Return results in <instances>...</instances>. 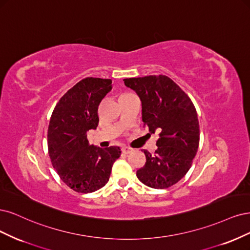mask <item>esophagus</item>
<instances>
[{"instance_id": "esophagus-1", "label": "esophagus", "mask_w": 250, "mask_h": 250, "mask_svg": "<svg viewBox=\"0 0 250 250\" xmlns=\"http://www.w3.org/2000/svg\"><path fill=\"white\" fill-rule=\"evenodd\" d=\"M122 151L124 152V154H130V152L132 151V149H131V148H128V147H126V146H125V147H123V148H122Z\"/></svg>"}]
</instances>
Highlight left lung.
<instances>
[{
    "instance_id": "8db88e82",
    "label": "left lung",
    "mask_w": 250,
    "mask_h": 250,
    "mask_svg": "<svg viewBox=\"0 0 250 250\" xmlns=\"http://www.w3.org/2000/svg\"><path fill=\"white\" fill-rule=\"evenodd\" d=\"M142 104V122L149 132L161 133L155 155L144 149L146 165L137 178L155 189H165L188 172L199 144L196 109L189 96L170 78L163 75L125 79Z\"/></svg>"
}]
</instances>
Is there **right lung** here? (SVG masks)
<instances>
[{"label":"right lung","instance_id":"obj_1","mask_svg":"<svg viewBox=\"0 0 250 250\" xmlns=\"http://www.w3.org/2000/svg\"><path fill=\"white\" fill-rule=\"evenodd\" d=\"M112 89L110 79L86 78L64 94L53 111L47 147L60 179L80 193H91L109 181L118 146H90L87 132L99 125V104Z\"/></svg>","mask_w":250,"mask_h":250}]
</instances>
